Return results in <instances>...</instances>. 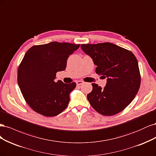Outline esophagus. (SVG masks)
<instances>
[{"label":"esophagus","instance_id":"34e87169","mask_svg":"<svg viewBox=\"0 0 156 156\" xmlns=\"http://www.w3.org/2000/svg\"><path fill=\"white\" fill-rule=\"evenodd\" d=\"M83 83H84V82L82 81V80H79V81H77V82H76L77 85H82V84H83Z\"/></svg>","mask_w":156,"mask_h":156}]
</instances>
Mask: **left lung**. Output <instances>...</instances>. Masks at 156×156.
Returning <instances> with one entry per match:
<instances>
[{"instance_id": "left-lung-1", "label": "left lung", "mask_w": 156, "mask_h": 156, "mask_svg": "<svg viewBox=\"0 0 156 156\" xmlns=\"http://www.w3.org/2000/svg\"><path fill=\"white\" fill-rule=\"evenodd\" d=\"M82 51L97 65L96 73L107 78L104 89L92 83L87 99L96 111L105 116L122 112L132 102L140 85L137 58L127 49L111 43L82 44Z\"/></svg>"}]
</instances>
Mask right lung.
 Instances as JSON below:
<instances>
[{
  "instance_id": "1",
  "label": "right lung",
  "mask_w": 156,
  "mask_h": 156,
  "mask_svg": "<svg viewBox=\"0 0 156 156\" xmlns=\"http://www.w3.org/2000/svg\"><path fill=\"white\" fill-rule=\"evenodd\" d=\"M80 44L54 41L34 45L25 54L17 71V82L25 101L34 111L54 117L68 106L75 82H54L56 73L65 70L69 56Z\"/></svg>"
}]
</instances>
